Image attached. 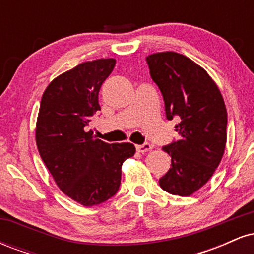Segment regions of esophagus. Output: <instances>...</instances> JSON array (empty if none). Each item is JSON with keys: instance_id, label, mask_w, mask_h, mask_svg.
<instances>
[{"instance_id": "34e87169", "label": "esophagus", "mask_w": 254, "mask_h": 254, "mask_svg": "<svg viewBox=\"0 0 254 254\" xmlns=\"http://www.w3.org/2000/svg\"><path fill=\"white\" fill-rule=\"evenodd\" d=\"M151 148H153V145L150 143H143V144L136 145V150L138 151V153H147V151H149Z\"/></svg>"}]
</instances>
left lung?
<instances>
[{"label": "left lung", "instance_id": "obj_1", "mask_svg": "<svg viewBox=\"0 0 254 254\" xmlns=\"http://www.w3.org/2000/svg\"><path fill=\"white\" fill-rule=\"evenodd\" d=\"M150 76L165 101L168 121L179 117L180 138L162 149L171 168L159 184L177 196H190L208 183L222 160L227 142V110L220 89L202 66L177 52L147 58Z\"/></svg>", "mask_w": 254, "mask_h": 254}]
</instances>
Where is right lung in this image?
Wrapping results in <instances>:
<instances>
[{"mask_svg":"<svg viewBox=\"0 0 254 254\" xmlns=\"http://www.w3.org/2000/svg\"><path fill=\"white\" fill-rule=\"evenodd\" d=\"M116 60L78 64L51 81L44 92L37 119L40 157L63 193L84 206L98 205L117 193L122 165L133 156L131 143H106L88 131L100 111L101 84Z\"/></svg>","mask_w":254,"mask_h":254,"instance_id":"1","label":"right lung"}]
</instances>
